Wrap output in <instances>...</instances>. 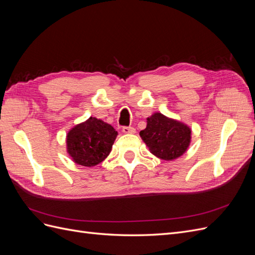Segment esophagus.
<instances>
[{"mask_svg": "<svg viewBox=\"0 0 255 255\" xmlns=\"http://www.w3.org/2000/svg\"><path fill=\"white\" fill-rule=\"evenodd\" d=\"M122 132L125 134H134L136 132V129L133 127H123Z\"/></svg>", "mask_w": 255, "mask_h": 255, "instance_id": "1", "label": "esophagus"}]
</instances>
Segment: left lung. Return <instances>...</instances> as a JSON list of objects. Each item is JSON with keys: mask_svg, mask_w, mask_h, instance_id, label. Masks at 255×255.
I'll return each mask as SVG.
<instances>
[{"mask_svg": "<svg viewBox=\"0 0 255 255\" xmlns=\"http://www.w3.org/2000/svg\"><path fill=\"white\" fill-rule=\"evenodd\" d=\"M139 135L154 156L167 161L181 157L191 142V128L186 123L158 112L146 118V128Z\"/></svg>", "mask_w": 255, "mask_h": 255, "instance_id": "obj_1", "label": "left lung"}]
</instances>
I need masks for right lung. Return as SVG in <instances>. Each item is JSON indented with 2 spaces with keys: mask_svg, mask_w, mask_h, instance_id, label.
Masks as SVG:
<instances>
[{
  "mask_svg": "<svg viewBox=\"0 0 255 255\" xmlns=\"http://www.w3.org/2000/svg\"><path fill=\"white\" fill-rule=\"evenodd\" d=\"M118 132L109 123L89 117L69 129L66 149L75 164L94 167L110 155Z\"/></svg>",
  "mask_w": 255,
  "mask_h": 255,
  "instance_id": "obj_1",
  "label": "right lung"
}]
</instances>
